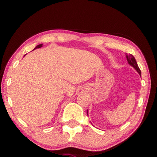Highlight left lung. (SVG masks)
I'll return each instance as SVG.
<instances>
[{
  "instance_id": "left-lung-1",
  "label": "left lung",
  "mask_w": 157,
  "mask_h": 157,
  "mask_svg": "<svg viewBox=\"0 0 157 157\" xmlns=\"http://www.w3.org/2000/svg\"><path fill=\"white\" fill-rule=\"evenodd\" d=\"M126 59H127V61H128V64H130L131 66H132L133 67H134L135 69L136 70V71L139 73V75H140V76H141V70L139 69V66H138V65H137L136 59H134V57L133 56V55L130 54V53H129V54H128V55L126 54ZM87 114H88V112H87Z\"/></svg>"
}]
</instances>
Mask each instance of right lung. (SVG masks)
<instances>
[{"label":"right lung","instance_id":"obj_1","mask_svg":"<svg viewBox=\"0 0 157 157\" xmlns=\"http://www.w3.org/2000/svg\"><path fill=\"white\" fill-rule=\"evenodd\" d=\"M42 45L43 44H39V45H38V46H36V48H34V49H36V48H40V47H42L43 46H42Z\"/></svg>","mask_w":157,"mask_h":157}]
</instances>
